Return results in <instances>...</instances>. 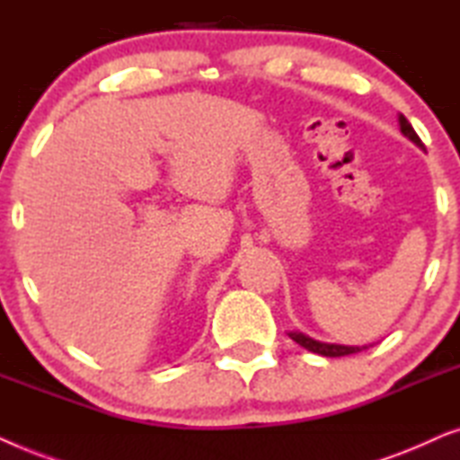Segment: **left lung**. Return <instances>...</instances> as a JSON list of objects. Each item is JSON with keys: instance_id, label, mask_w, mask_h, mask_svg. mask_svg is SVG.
Masks as SVG:
<instances>
[{"instance_id": "8db88e82", "label": "left lung", "mask_w": 460, "mask_h": 460, "mask_svg": "<svg viewBox=\"0 0 460 460\" xmlns=\"http://www.w3.org/2000/svg\"><path fill=\"white\" fill-rule=\"evenodd\" d=\"M398 121H400V131L402 134H404L408 140L411 142H414L417 144L419 148H423V142H420V137L417 136V131L412 129V125L408 123V119L404 117V115H400L398 117ZM288 337L293 339L295 343H299L301 348H305V349H310V351H314V354H320V356H326V358H339V356H349V354H358V351H362V349H367L368 345H337V343H323V341H316V339H312V337H307V335H304V332H297V331H293V332H288Z\"/></svg>"}]
</instances>
